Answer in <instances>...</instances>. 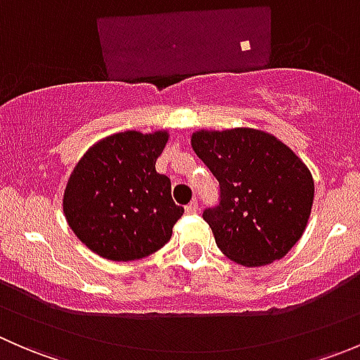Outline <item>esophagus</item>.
I'll return each mask as SVG.
<instances>
[{"instance_id": "obj_1", "label": "esophagus", "mask_w": 360, "mask_h": 360, "mask_svg": "<svg viewBox=\"0 0 360 360\" xmlns=\"http://www.w3.org/2000/svg\"><path fill=\"white\" fill-rule=\"evenodd\" d=\"M184 210H186V214H197L198 212V203H197V200L188 203V205L184 207Z\"/></svg>"}]
</instances>
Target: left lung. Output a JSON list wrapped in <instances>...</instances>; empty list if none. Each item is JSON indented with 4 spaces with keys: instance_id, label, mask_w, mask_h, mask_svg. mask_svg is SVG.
Here are the masks:
<instances>
[{
    "instance_id": "left-lung-1",
    "label": "left lung",
    "mask_w": 360,
    "mask_h": 360,
    "mask_svg": "<svg viewBox=\"0 0 360 360\" xmlns=\"http://www.w3.org/2000/svg\"><path fill=\"white\" fill-rule=\"evenodd\" d=\"M191 148L219 181V203L203 210L217 248L244 266L282 259L303 235L314 177L303 160L256 129L197 130Z\"/></svg>"
}]
</instances>
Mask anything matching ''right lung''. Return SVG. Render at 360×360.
I'll use <instances>...</instances> for the list:
<instances>
[{"label": "right lung", "mask_w": 360, "mask_h": 360, "mask_svg": "<svg viewBox=\"0 0 360 360\" xmlns=\"http://www.w3.org/2000/svg\"><path fill=\"white\" fill-rule=\"evenodd\" d=\"M167 130L112 134L89 148L69 176L63 209L76 237L111 261H136L162 249L183 216L170 179L155 169Z\"/></svg>", "instance_id": "1"}]
</instances>
